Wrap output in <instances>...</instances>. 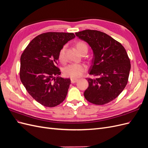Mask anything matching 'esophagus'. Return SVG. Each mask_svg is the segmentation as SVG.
Masks as SVG:
<instances>
[{
  "instance_id": "esophagus-1",
  "label": "esophagus",
  "mask_w": 148,
  "mask_h": 148,
  "mask_svg": "<svg viewBox=\"0 0 148 148\" xmlns=\"http://www.w3.org/2000/svg\"><path fill=\"white\" fill-rule=\"evenodd\" d=\"M70 81H71V83H75L76 82H77L78 81V79H75V78H71Z\"/></svg>"
}]
</instances>
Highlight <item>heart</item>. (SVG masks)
Returning a JSON list of instances; mask_svg holds the SVG:
<instances>
[{
	"label": "heart",
	"instance_id": "1",
	"mask_svg": "<svg viewBox=\"0 0 148 148\" xmlns=\"http://www.w3.org/2000/svg\"><path fill=\"white\" fill-rule=\"evenodd\" d=\"M75 47L77 50L82 53L83 51H86L88 52V46L86 42L83 41H79L75 43ZM65 52L66 46H64L60 50L58 59L61 63H64L65 61ZM86 67L82 64H70L64 69L63 73L65 77H70L71 78H77L85 72Z\"/></svg>",
	"mask_w": 148,
	"mask_h": 148
}]
</instances>
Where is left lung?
<instances>
[{
    "instance_id": "obj_1",
    "label": "left lung",
    "mask_w": 148,
    "mask_h": 148,
    "mask_svg": "<svg viewBox=\"0 0 148 148\" xmlns=\"http://www.w3.org/2000/svg\"><path fill=\"white\" fill-rule=\"evenodd\" d=\"M92 48L94 58L87 78L88 88L84 96L89 102L104 105L117 97L128 81L130 60L124 47L107 34L86 29L75 33Z\"/></svg>"
}]
</instances>
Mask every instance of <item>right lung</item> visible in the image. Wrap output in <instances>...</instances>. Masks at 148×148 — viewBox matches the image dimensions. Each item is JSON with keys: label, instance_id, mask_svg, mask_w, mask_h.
<instances>
[{"label": "right lung", "instance_id": "right-lung-1", "mask_svg": "<svg viewBox=\"0 0 148 148\" xmlns=\"http://www.w3.org/2000/svg\"><path fill=\"white\" fill-rule=\"evenodd\" d=\"M75 38L73 33L47 32L35 37L20 58V78L26 91L41 105L53 107L66 96L70 79L57 77V60L62 47Z\"/></svg>", "mask_w": 148, "mask_h": 148}]
</instances>
